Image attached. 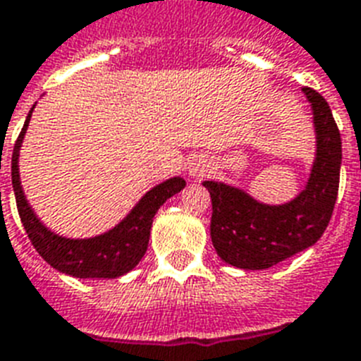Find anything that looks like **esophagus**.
Returning <instances> with one entry per match:
<instances>
[{
    "label": "esophagus",
    "mask_w": 361,
    "mask_h": 361,
    "mask_svg": "<svg viewBox=\"0 0 361 361\" xmlns=\"http://www.w3.org/2000/svg\"><path fill=\"white\" fill-rule=\"evenodd\" d=\"M187 172H189V176L192 180H200V178H204V176H207L211 172L209 159L196 155L195 159L189 163V166H187Z\"/></svg>",
    "instance_id": "34e87169"
}]
</instances>
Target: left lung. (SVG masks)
I'll return each mask as SVG.
<instances>
[{
    "instance_id": "8db88e82",
    "label": "left lung",
    "mask_w": 361,
    "mask_h": 361,
    "mask_svg": "<svg viewBox=\"0 0 361 361\" xmlns=\"http://www.w3.org/2000/svg\"><path fill=\"white\" fill-rule=\"evenodd\" d=\"M312 105L315 157L306 185L283 204H265L241 187L204 181L209 190L211 241L222 262L245 271H263L313 247L326 230L338 198L341 135L326 99L302 89Z\"/></svg>"
}]
</instances>
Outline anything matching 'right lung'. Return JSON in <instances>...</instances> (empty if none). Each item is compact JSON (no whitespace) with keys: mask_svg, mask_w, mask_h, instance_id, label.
<instances>
[{"mask_svg":"<svg viewBox=\"0 0 361 361\" xmlns=\"http://www.w3.org/2000/svg\"><path fill=\"white\" fill-rule=\"evenodd\" d=\"M33 109L35 105L29 111L22 133L14 145L13 169H11L16 206H18L20 219L29 239L38 254L44 257V262H48L63 274L75 278H96V280L124 276L126 272H130L139 265L146 254L152 222L157 209L171 196L185 187V180L181 176H174V178L161 181L159 185L152 187L118 224H114L111 230L99 235L83 237V239L59 235L54 230H49L38 219L33 207L29 206L25 192H23L22 180H20V150H22Z\"/></svg>","mask_w":361,"mask_h":361,"instance_id":"1","label":"right lung"}]
</instances>
